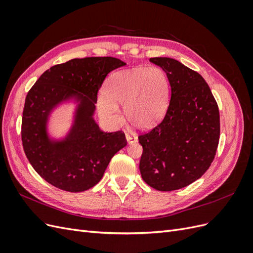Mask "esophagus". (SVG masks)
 Masks as SVG:
<instances>
[{
	"instance_id": "obj_1",
	"label": "esophagus",
	"mask_w": 253,
	"mask_h": 253,
	"mask_svg": "<svg viewBox=\"0 0 253 253\" xmlns=\"http://www.w3.org/2000/svg\"><path fill=\"white\" fill-rule=\"evenodd\" d=\"M126 138L127 143H133V142H136V141H137V137H136V135L133 134V133L126 132Z\"/></svg>"
}]
</instances>
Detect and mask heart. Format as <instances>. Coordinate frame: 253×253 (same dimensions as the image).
I'll return each instance as SVG.
<instances>
[{
	"label": "heart",
	"instance_id": "obj_1",
	"mask_svg": "<svg viewBox=\"0 0 253 253\" xmlns=\"http://www.w3.org/2000/svg\"><path fill=\"white\" fill-rule=\"evenodd\" d=\"M169 100V80L158 66L135 67L113 74L98 99L105 118L119 120L118 105L124 104L126 119L139 128L155 126L164 117Z\"/></svg>",
	"mask_w": 253,
	"mask_h": 253
}]
</instances>
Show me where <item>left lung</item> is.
Returning a JSON list of instances; mask_svg holds the SVG:
<instances>
[{
  "label": "left lung",
  "mask_w": 253,
  "mask_h": 253,
  "mask_svg": "<svg viewBox=\"0 0 253 253\" xmlns=\"http://www.w3.org/2000/svg\"><path fill=\"white\" fill-rule=\"evenodd\" d=\"M150 61L167 74L171 100L163 121L138 137L139 170L150 187L174 191L201 178L211 166L219 140L218 106L198 73L172 58Z\"/></svg>",
  "instance_id": "obj_1"
}]
</instances>
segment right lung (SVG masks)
I'll return each instance as SVG.
<instances>
[{"label": "right lung", "instance_id": "add662e5", "mask_svg": "<svg viewBox=\"0 0 253 253\" xmlns=\"http://www.w3.org/2000/svg\"><path fill=\"white\" fill-rule=\"evenodd\" d=\"M125 65L113 57L72 59L44 72L28 91L22 117L23 148L36 172L53 187L68 192L90 189L126 145L124 133L102 132L94 119L104 78ZM66 102L76 103L72 126L63 139H51L49 117Z\"/></svg>", "mask_w": 253, "mask_h": 253}]
</instances>
